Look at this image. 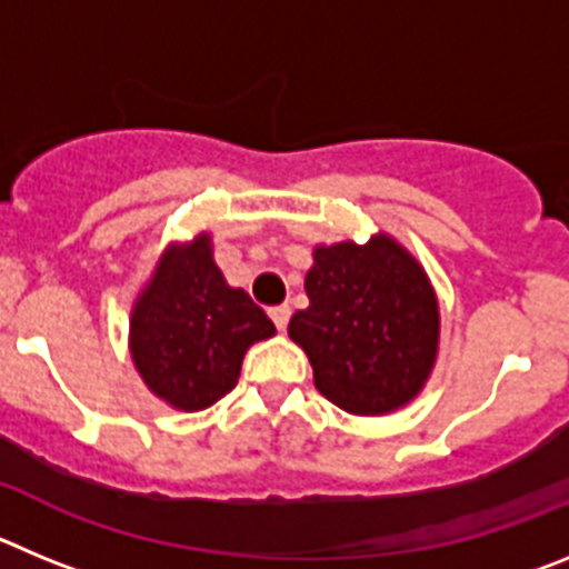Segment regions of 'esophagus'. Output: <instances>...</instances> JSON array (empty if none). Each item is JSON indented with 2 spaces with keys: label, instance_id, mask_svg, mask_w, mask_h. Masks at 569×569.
<instances>
[{
  "label": "esophagus",
  "instance_id": "1",
  "mask_svg": "<svg viewBox=\"0 0 569 569\" xmlns=\"http://www.w3.org/2000/svg\"><path fill=\"white\" fill-rule=\"evenodd\" d=\"M270 319H273V325L279 330L288 328L290 321V305H279V308H270Z\"/></svg>",
  "mask_w": 569,
  "mask_h": 569
}]
</instances>
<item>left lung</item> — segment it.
I'll return each mask as SVG.
<instances>
[{"mask_svg": "<svg viewBox=\"0 0 569 569\" xmlns=\"http://www.w3.org/2000/svg\"><path fill=\"white\" fill-rule=\"evenodd\" d=\"M310 305L288 333L308 353L325 399L356 416L399 410L421 393L439 353V301L393 236L313 250Z\"/></svg>", "mask_w": 569, "mask_h": 569, "instance_id": "8db88e82", "label": "left lung"}]
</instances>
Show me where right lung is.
Returning <instances> with one entry per match:
<instances>
[{
  "label": "right lung",
  "mask_w": 569,
  "mask_h": 569,
  "mask_svg": "<svg viewBox=\"0 0 569 569\" xmlns=\"http://www.w3.org/2000/svg\"><path fill=\"white\" fill-rule=\"evenodd\" d=\"M273 321L216 268L210 236L170 244L130 313V356L150 393L176 410H204L239 381L248 347Z\"/></svg>",
  "instance_id": "add662e5"
}]
</instances>
